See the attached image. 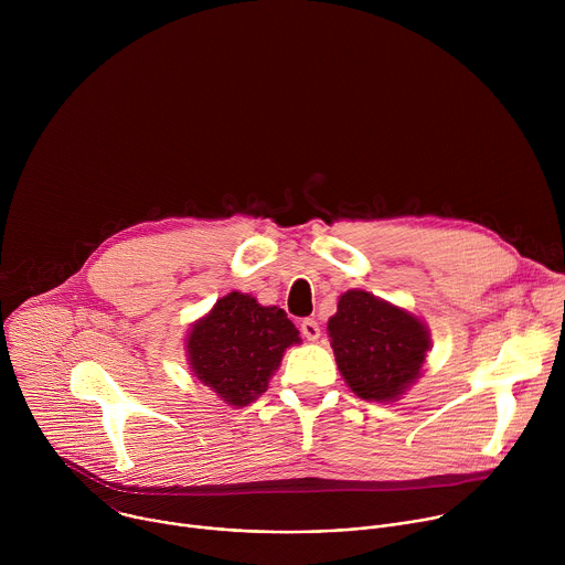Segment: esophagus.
I'll use <instances>...</instances> for the list:
<instances>
[{"label": "esophagus", "instance_id": "1", "mask_svg": "<svg viewBox=\"0 0 565 565\" xmlns=\"http://www.w3.org/2000/svg\"><path fill=\"white\" fill-rule=\"evenodd\" d=\"M299 329H301V335H303L308 342H317L319 335H321V329H319V324H317L315 319H303Z\"/></svg>", "mask_w": 565, "mask_h": 565}]
</instances>
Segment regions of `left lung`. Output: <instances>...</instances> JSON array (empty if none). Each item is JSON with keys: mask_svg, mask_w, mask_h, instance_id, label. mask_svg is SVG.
<instances>
[{"mask_svg": "<svg viewBox=\"0 0 565 565\" xmlns=\"http://www.w3.org/2000/svg\"><path fill=\"white\" fill-rule=\"evenodd\" d=\"M338 369L362 399L393 402L418 377L431 347L423 319L366 290H347L329 319Z\"/></svg>", "mask_w": 565, "mask_h": 565, "instance_id": "8db88e82", "label": "left lung"}]
</instances>
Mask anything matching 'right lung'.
I'll use <instances>...</instances> for the list:
<instances>
[{
	"instance_id": "1",
	"label": "right lung",
	"mask_w": 565,
	"mask_h": 565,
	"mask_svg": "<svg viewBox=\"0 0 565 565\" xmlns=\"http://www.w3.org/2000/svg\"><path fill=\"white\" fill-rule=\"evenodd\" d=\"M299 342V331L281 308L234 290L194 321L185 349L194 377L227 405L246 407L268 388L286 349Z\"/></svg>"
}]
</instances>
